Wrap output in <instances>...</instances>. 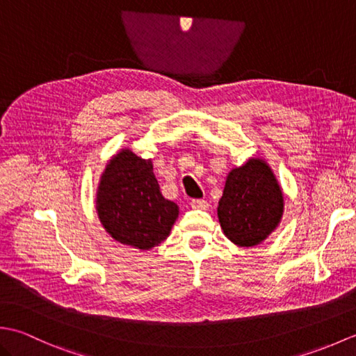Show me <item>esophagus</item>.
I'll use <instances>...</instances> for the list:
<instances>
[{"instance_id":"34e87169","label":"esophagus","mask_w":356,"mask_h":356,"mask_svg":"<svg viewBox=\"0 0 356 356\" xmlns=\"http://www.w3.org/2000/svg\"><path fill=\"white\" fill-rule=\"evenodd\" d=\"M191 207H193L194 209L205 211V209L209 208V203H208L207 200H203V199H193V200H191Z\"/></svg>"}]
</instances>
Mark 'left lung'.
<instances>
[{
	"instance_id": "obj_1",
	"label": "left lung",
	"mask_w": 356,
	"mask_h": 356,
	"mask_svg": "<svg viewBox=\"0 0 356 356\" xmlns=\"http://www.w3.org/2000/svg\"><path fill=\"white\" fill-rule=\"evenodd\" d=\"M283 193L266 162L251 159L226 179L217 214L225 236L238 246H255L283 216Z\"/></svg>"
}]
</instances>
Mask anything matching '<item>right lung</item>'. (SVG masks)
Segmentation results:
<instances>
[{
    "label": "right lung",
    "mask_w": 356,
    "mask_h": 356,
    "mask_svg": "<svg viewBox=\"0 0 356 356\" xmlns=\"http://www.w3.org/2000/svg\"><path fill=\"white\" fill-rule=\"evenodd\" d=\"M96 209L113 238L138 249L162 243L179 216V207L161 193L153 163L130 149L118 153L102 172Z\"/></svg>",
    "instance_id": "right-lung-1"
}]
</instances>
